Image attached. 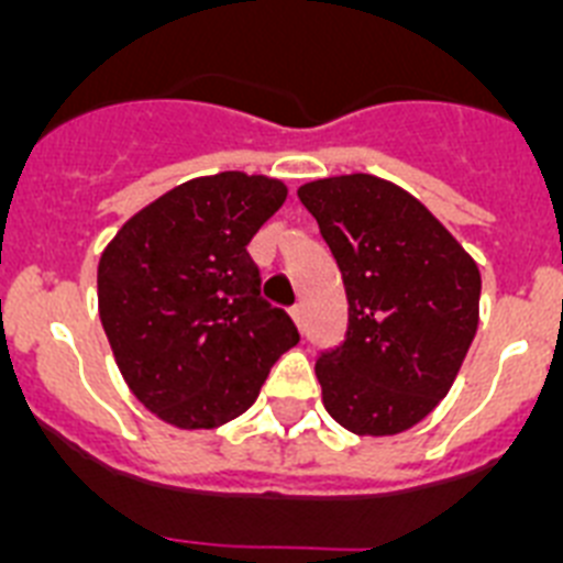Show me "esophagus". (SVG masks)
<instances>
[{"label":"esophagus","mask_w":563,"mask_h":563,"mask_svg":"<svg viewBox=\"0 0 563 563\" xmlns=\"http://www.w3.org/2000/svg\"><path fill=\"white\" fill-rule=\"evenodd\" d=\"M290 316H292V321H296L298 330H301V327H305V310H301V305L290 307Z\"/></svg>","instance_id":"34e87169"}]
</instances>
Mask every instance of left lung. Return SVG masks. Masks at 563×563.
Here are the masks:
<instances>
[{
    "instance_id": "left-lung-1",
    "label": "left lung",
    "mask_w": 563,
    "mask_h": 563,
    "mask_svg": "<svg viewBox=\"0 0 563 563\" xmlns=\"http://www.w3.org/2000/svg\"><path fill=\"white\" fill-rule=\"evenodd\" d=\"M350 301L341 346L321 352L324 409L357 437L411 429L449 395L479 324L476 262L429 208L372 174L298 188Z\"/></svg>"
}]
</instances>
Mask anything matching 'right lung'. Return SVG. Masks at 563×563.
Segmentation results:
<instances>
[{
	"mask_svg": "<svg viewBox=\"0 0 563 563\" xmlns=\"http://www.w3.org/2000/svg\"><path fill=\"white\" fill-rule=\"evenodd\" d=\"M287 200L273 177L222 172L172 188L101 253L98 312L132 395L177 429H217L253 406L298 343L258 296L247 242Z\"/></svg>",
	"mask_w": 563,
	"mask_h": 563,
	"instance_id": "add662e5",
	"label": "right lung"
}]
</instances>
